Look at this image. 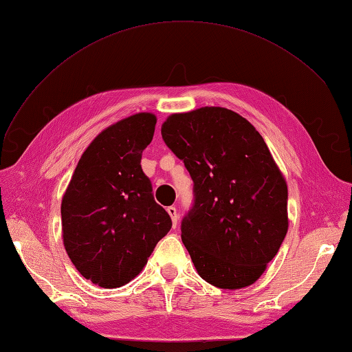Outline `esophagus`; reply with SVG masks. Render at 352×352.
Listing matches in <instances>:
<instances>
[{
	"label": "esophagus",
	"instance_id": "obj_1",
	"mask_svg": "<svg viewBox=\"0 0 352 352\" xmlns=\"http://www.w3.org/2000/svg\"><path fill=\"white\" fill-rule=\"evenodd\" d=\"M167 212L170 214V217H172V223H173V228L177 226V220H179V216H177V210L176 207H167Z\"/></svg>",
	"mask_w": 352,
	"mask_h": 352
}]
</instances>
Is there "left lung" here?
I'll return each instance as SVG.
<instances>
[{"mask_svg":"<svg viewBox=\"0 0 352 352\" xmlns=\"http://www.w3.org/2000/svg\"><path fill=\"white\" fill-rule=\"evenodd\" d=\"M162 136L194 180L180 230L198 274L221 289L252 285L287 232V186L263 136L221 107L172 114Z\"/></svg>","mask_w":352,"mask_h":352,"instance_id":"8db88e82","label":"left lung"}]
</instances>
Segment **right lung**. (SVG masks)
<instances>
[{"mask_svg": "<svg viewBox=\"0 0 352 352\" xmlns=\"http://www.w3.org/2000/svg\"><path fill=\"white\" fill-rule=\"evenodd\" d=\"M157 119L138 113L102 131L82 154L61 201L63 242L74 267L101 287L141 273L172 219L141 167Z\"/></svg>", "mask_w": 352, "mask_h": 352, "instance_id": "right-lung-1", "label": "right lung"}]
</instances>
